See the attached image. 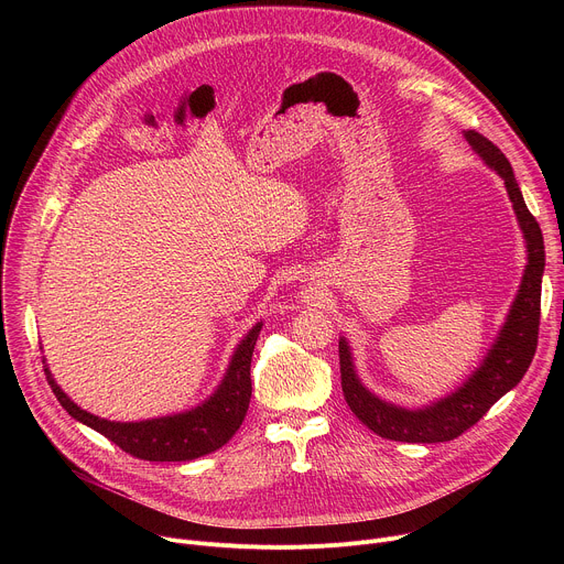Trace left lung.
<instances>
[{
    "mask_svg": "<svg viewBox=\"0 0 564 564\" xmlns=\"http://www.w3.org/2000/svg\"><path fill=\"white\" fill-rule=\"evenodd\" d=\"M468 144L479 153L485 163L496 170L507 185L509 198L513 203L518 223L527 240V270L522 285L507 316V324L500 330L498 341L468 381L446 399L422 411H406L386 404L379 397L368 392L355 375L352 357L346 339L339 341V364H341V388L350 411L364 422L372 433L394 442L411 444H437L451 442L477 424L489 413L496 401L520 383L529 370L540 330V294H542V272H544V240L538 220L527 209L518 181L513 176L507 155L481 133L466 131Z\"/></svg>",
    "mask_w": 564,
    "mask_h": 564,
    "instance_id": "left-lung-1",
    "label": "left lung"
}]
</instances>
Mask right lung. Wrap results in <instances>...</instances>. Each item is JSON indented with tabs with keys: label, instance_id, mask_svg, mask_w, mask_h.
Wrapping results in <instances>:
<instances>
[{
	"label": "right lung",
	"instance_id": "add662e5",
	"mask_svg": "<svg viewBox=\"0 0 564 564\" xmlns=\"http://www.w3.org/2000/svg\"><path fill=\"white\" fill-rule=\"evenodd\" d=\"M263 324H257L250 335L240 341L236 348L231 364L227 368V375L218 390L205 401L203 406L172 415V417H160V420H147V422H109L100 420L79 406L59 390L55 379L48 370H44L48 377V386L55 392L62 409L111 440L116 446H120L124 453L147 459V462H187L196 459L200 455L214 453L223 444H227L234 433L240 429L246 420L250 397H252V379H250V364L252 352L259 339Z\"/></svg>",
	"mask_w": 564,
	"mask_h": 564
}]
</instances>
